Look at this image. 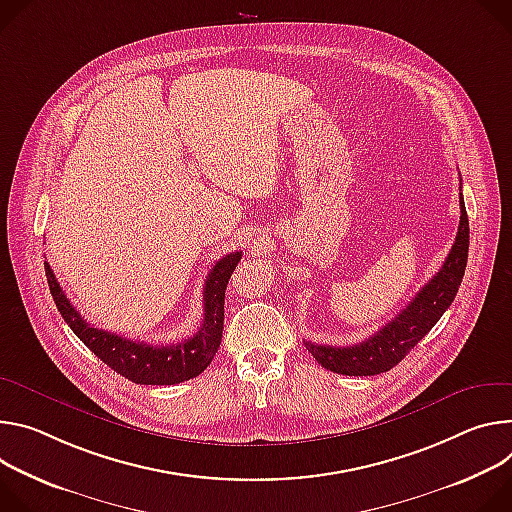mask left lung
I'll use <instances>...</instances> for the list:
<instances>
[{
  "mask_svg": "<svg viewBox=\"0 0 512 512\" xmlns=\"http://www.w3.org/2000/svg\"><path fill=\"white\" fill-rule=\"evenodd\" d=\"M460 227L439 272L392 321L356 346H323L305 342L309 354L327 370L346 376H374L399 364L441 319L456 299L468 264L470 223L460 195Z\"/></svg>",
  "mask_w": 512,
  "mask_h": 512,
  "instance_id": "obj_1",
  "label": "left lung"
}]
</instances>
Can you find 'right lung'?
<instances>
[{
    "instance_id": "1",
    "label": "right lung",
    "mask_w": 512,
    "mask_h": 512,
    "mask_svg": "<svg viewBox=\"0 0 512 512\" xmlns=\"http://www.w3.org/2000/svg\"><path fill=\"white\" fill-rule=\"evenodd\" d=\"M242 252H232L217 260L211 268L203 289V323L197 333L179 344L152 346L134 342L105 329L87 323L81 313L71 305L65 291L56 282L50 264L44 260L50 295L61 311L67 325L75 331L81 342L113 372L136 384H179L199 376L213 360L221 344L223 331V301L227 280L236 270Z\"/></svg>"
}]
</instances>
